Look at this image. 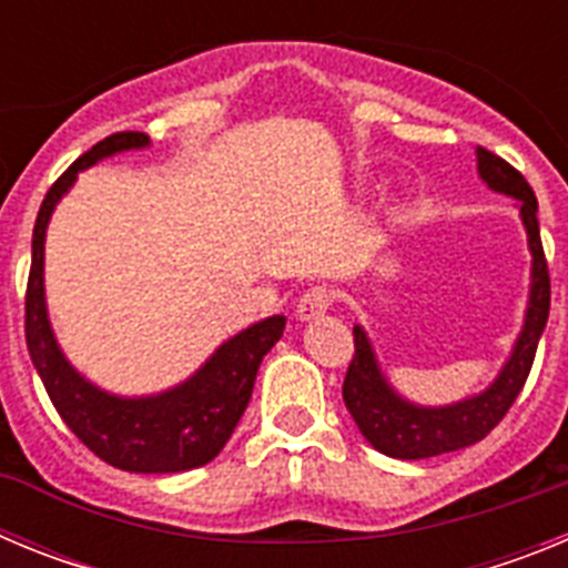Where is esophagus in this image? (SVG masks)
<instances>
[{"label": "esophagus", "mask_w": 568, "mask_h": 568, "mask_svg": "<svg viewBox=\"0 0 568 568\" xmlns=\"http://www.w3.org/2000/svg\"><path fill=\"white\" fill-rule=\"evenodd\" d=\"M329 304H333V295L327 287H310L307 293L301 295L298 304H295V318L298 321H315L327 313Z\"/></svg>", "instance_id": "obj_1"}]
</instances>
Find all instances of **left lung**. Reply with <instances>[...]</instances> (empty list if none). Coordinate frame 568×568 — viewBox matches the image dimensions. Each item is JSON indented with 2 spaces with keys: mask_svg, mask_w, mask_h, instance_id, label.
Listing matches in <instances>:
<instances>
[{
  "mask_svg": "<svg viewBox=\"0 0 568 568\" xmlns=\"http://www.w3.org/2000/svg\"><path fill=\"white\" fill-rule=\"evenodd\" d=\"M480 182L500 195L515 199L520 207V222L526 230V244L531 253L529 301H526L524 327L511 344L509 358L486 389L444 406H424L389 384L375 355V346L361 324H355V355L344 378V404L353 415L358 433L373 449L398 460L435 458L444 453H458L478 444L504 420L509 406L529 378L531 361L538 353V341L549 318V267L544 258L538 224V199L518 170L506 164L500 155L475 148Z\"/></svg>",
  "mask_w": 568,
  "mask_h": 568,
  "instance_id": "8db88e82",
  "label": "left lung"
}]
</instances>
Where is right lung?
<instances>
[{
	"mask_svg": "<svg viewBox=\"0 0 568 568\" xmlns=\"http://www.w3.org/2000/svg\"><path fill=\"white\" fill-rule=\"evenodd\" d=\"M150 148L148 133L108 135L93 144L82 159L70 164L59 182L48 190L33 227L28 298H24V338L28 353L50 400L70 433L90 453L110 466L139 475H170L204 466L222 453L253 395L255 375L264 355L284 335L287 318L270 315L219 344L213 355L182 384L153 395H115L84 378L59 346L50 327L44 298V239L50 215L79 173L110 155Z\"/></svg>",
	"mask_w": 568,
	"mask_h": 568,
	"instance_id": "add662e5",
	"label": "right lung"
}]
</instances>
